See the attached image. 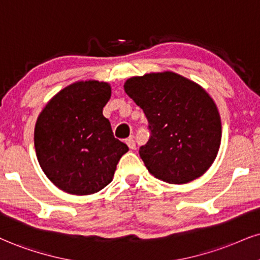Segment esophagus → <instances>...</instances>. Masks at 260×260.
<instances>
[{"instance_id":"1","label":"esophagus","mask_w":260,"mask_h":260,"mask_svg":"<svg viewBox=\"0 0 260 260\" xmlns=\"http://www.w3.org/2000/svg\"><path fill=\"white\" fill-rule=\"evenodd\" d=\"M125 142H126V145L130 149H135L136 148V143H135V141H134V139H127L126 141H125Z\"/></svg>"}]
</instances>
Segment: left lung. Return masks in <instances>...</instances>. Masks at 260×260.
Segmentation results:
<instances>
[{
  "instance_id": "obj_1",
  "label": "left lung",
  "mask_w": 260,
  "mask_h": 260,
  "mask_svg": "<svg viewBox=\"0 0 260 260\" xmlns=\"http://www.w3.org/2000/svg\"><path fill=\"white\" fill-rule=\"evenodd\" d=\"M124 90L145 112L150 139L140 156L155 178L184 184L213 164L222 140L218 108L206 90L172 71L131 77Z\"/></svg>"
}]
</instances>
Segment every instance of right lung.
Returning <instances> with one entry per match:
<instances>
[{
    "mask_svg": "<svg viewBox=\"0 0 260 260\" xmlns=\"http://www.w3.org/2000/svg\"><path fill=\"white\" fill-rule=\"evenodd\" d=\"M110 83L78 81L54 95L38 115L35 149L50 182L73 195L98 193L113 179L129 150L113 136L102 110L111 99Z\"/></svg>",
    "mask_w": 260,
    "mask_h": 260,
    "instance_id": "obj_1",
    "label": "right lung"
}]
</instances>
